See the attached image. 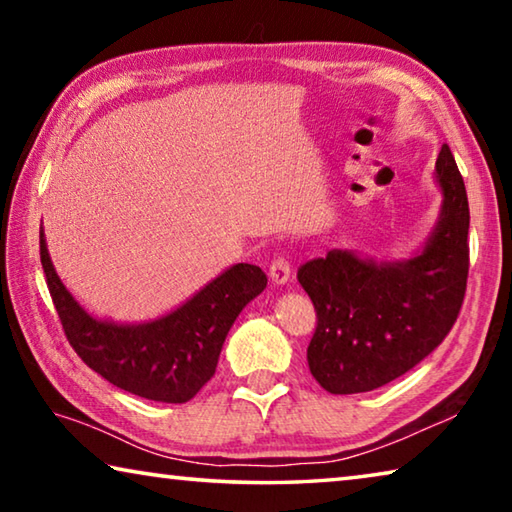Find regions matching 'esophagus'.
<instances>
[{"mask_svg": "<svg viewBox=\"0 0 512 512\" xmlns=\"http://www.w3.org/2000/svg\"><path fill=\"white\" fill-rule=\"evenodd\" d=\"M291 273L293 268L289 264V259L284 257H275L271 268H268V275H271V282L277 284V287H282V284H287L291 280Z\"/></svg>", "mask_w": 512, "mask_h": 512, "instance_id": "esophagus-1", "label": "esophagus"}]
</instances>
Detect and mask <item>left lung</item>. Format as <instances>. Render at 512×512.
<instances>
[{"label": "left lung", "mask_w": 512, "mask_h": 512, "mask_svg": "<svg viewBox=\"0 0 512 512\" xmlns=\"http://www.w3.org/2000/svg\"><path fill=\"white\" fill-rule=\"evenodd\" d=\"M436 183L443 192L438 221L411 257L377 262L334 248L300 266L298 282L318 316L307 361L327 393H368L402 377L456 323L470 268V207L447 144Z\"/></svg>", "instance_id": "left-lung-1"}]
</instances>
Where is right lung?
Listing matches in <instances>:
<instances>
[{
  "label": "right lung",
  "instance_id": "right-lung-1",
  "mask_svg": "<svg viewBox=\"0 0 512 512\" xmlns=\"http://www.w3.org/2000/svg\"><path fill=\"white\" fill-rule=\"evenodd\" d=\"M40 262L74 352L117 388L167 404L189 402L214 377L232 323L268 282L259 266L235 264L169 314L115 323L85 311L60 282L42 228Z\"/></svg>",
  "mask_w": 512,
  "mask_h": 512
}]
</instances>
